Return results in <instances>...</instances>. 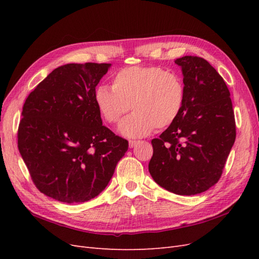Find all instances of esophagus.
<instances>
[{"label":"esophagus","mask_w":259,"mask_h":259,"mask_svg":"<svg viewBox=\"0 0 259 259\" xmlns=\"http://www.w3.org/2000/svg\"><path fill=\"white\" fill-rule=\"evenodd\" d=\"M138 143H139V142H137V140H130L128 146H130V148H134V147L137 146Z\"/></svg>","instance_id":"esophagus-1"}]
</instances>
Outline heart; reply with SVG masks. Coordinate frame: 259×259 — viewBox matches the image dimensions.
Masks as SVG:
<instances>
[{
	"label": "heart",
	"instance_id": "b5f03b06",
	"mask_svg": "<svg viewBox=\"0 0 259 259\" xmlns=\"http://www.w3.org/2000/svg\"><path fill=\"white\" fill-rule=\"evenodd\" d=\"M97 110L109 124L119 121L130 109L133 113L117 131L127 138H139L154 128H165L182 112L185 86L180 77L154 66L127 67L116 72L112 88L99 85L94 92Z\"/></svg>",
	"mask_w": 259,
	"mask_h": 259
}]
</instances>
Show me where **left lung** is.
Returning a JSON list of instances; mask_svg holds the SVG:
<instances>
[{
  "label": "left lung",
  "instance_id": "1",
  "mask_svg": "<svg viewBox=\"0 0 259 259\" xmlns=\"http://www.w3.org/2000/svg\"><path fill=\"white\" fill-rule=\"evenodd\" d=\"M175 64L184 75L185 103L177 119L152 139L149 171L167 191L193 195L221 178L236 140V122L230 92L208 61L185 56Z\"/></svg>",
  "mask_w": 259,
  "mask_h": 259
}]
</instances>
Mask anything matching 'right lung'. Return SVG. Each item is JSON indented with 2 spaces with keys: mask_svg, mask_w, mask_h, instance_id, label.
Returning a JSON list of instances; mask_svg holds the SVG:
<instances>
[{
  "mask_svg": "<svg viewBox=\"0 0 259 259\" xmlns=\"http://www.w3.org/2000/svg\"><path fill=\"white\" fill-rule=\"evenodd\" d=\"M111 64H68L26 99L18 149L34 185L48 197L81 203L105 190L128 142L104 126L94 92Z\"/></svg>",
  "mask_w": 259,
  "mask_h": 259,
  "instance_id": "1",
  "label": "right lung"
}]
</instances>
